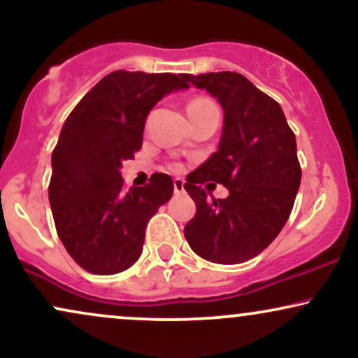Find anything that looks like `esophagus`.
<instances>
[{"label":"esophagus","mask_w":358,"mask_h":358,"mask_svg":"<svg viewBox=\"0 0 358 358\" xmlns=\"http://www.w3.org/2000/svg\"><path fill=\"white\" fill-rule=\"evenodd\" d=\"M173 192L175 193H183L185 192V182L182 178H175L173 180Z\"/></svg>","instance_id":"esophagus-1"}]
</instances>
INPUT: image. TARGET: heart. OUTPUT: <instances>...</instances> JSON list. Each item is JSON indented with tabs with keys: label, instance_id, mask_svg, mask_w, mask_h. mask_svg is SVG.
I'll use <instances>...</instances> for the list:
<instances>
[{
	"label": "heart",
	"instance_id": "1",
	"mask_svg": "<svg viewBox=\"0 0 358 358\" xmlns=\"http://www.w3.org/2000/svg\"><path fill=\"white\" fill-rule=\"evenodd\" d=\"M200 101H203V99H196V101H193V102H200ZM193 102H189V103H193ZM175 166V169L176 170H178L180 169V165H173Z\"/></svg>",
	"mask_w": 358,
	"mask_h": 358
}]
</instances>
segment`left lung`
<instances>
[{
  "label": "left lung",
  "mask_w": 358,
  "mask_h": 358,
  "mask_svg": "<svg viewBox=\"0 0 358 358\" xmlns=\"http://www.w3.org/2000/svg\"><path fill=\"white\" fill-rule=\"evenodd\" d=\"M185 79L224 112L218 152L185 183L196 205L185 238L203 259L238 264L264 251L291 215L302 176L296 135L279 103L238 72ZM210 179L230 189L228 199L207 200L201 185Z\"/></svg>",
  "instance_id": "8db88e82"
}]
</instances>
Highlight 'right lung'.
I'll list each match as a JSON object with an SVG mask.
<instances>
[{
    "label": "right lung",
    "instance_id": "right-lung-1",
    "mask_svg": "<svg viewBox=\"0 0 358 358\" xmlns=\"http://www.w3.org/2000/svg\"><path fill=\"white\" fill-rule=\"evenodd\" d=\"M187 74L114 71L72 108L52 150L49 182L57 236L80 268L117 274L138 259L148 221L173 194L169 175L125 189L119 169L142 148L152 107Z\"/></svg>",
    "mask_w": 358,
    "mask_h": 358
}]
</instances>
